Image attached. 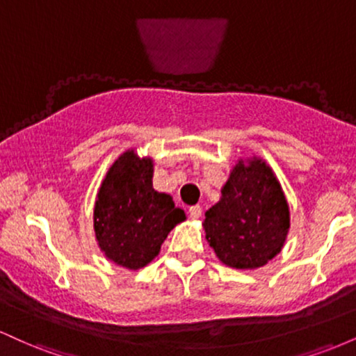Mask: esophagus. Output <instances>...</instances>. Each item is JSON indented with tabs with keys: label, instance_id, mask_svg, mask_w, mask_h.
Returning <instances> with one entry per match:
<instances>
[{
	"label": "esophagus",
	"instance_id": "34e87169",
	"mask_svg": "<svg viewBox=\"0 0 356 356\" xmlns=\"http://www.w3.org/2000/svg\"><path fill=\"white\" fill-rule=\"evenodd\" d=\"M189 216H191V219H199L202 216V207L201 206L189 207Z\"/></svg>",
	"mask_w": 356,
	"mask_h": 356
}]
</instances>
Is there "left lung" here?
<instances>
[{
  "label": "left lung",
  "mask_w": 356,
  "mask_h": 356,
  "mask_svg": "<svg viewBox=\"0 0 356 356\" xmlns=\"http://www.w3.org/2000/svg\"><path fill=\"white\" fill-rule=\"evenodd\" d=\"M206 239L224 264L264 266L283 248L289 229L284 192L261 159L239 161L222 187V197L206 212Z\"/></svg>",
  "instance_id": "8db88e82"
}]
</instances>
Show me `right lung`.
<instances>
[{
  "instance_id": "add662e5",
  "label": "right lung",
  "mask_w": 356,
  "mask_h": 356,
  "mask_svg": "<svg viewBox=\"0 0 356 356\" xmlns=\"http://www.w3.org/2000/svg\"><path fill=\"white\" fill-rule=\"evenodd\" d=\"M152 172V159L129 150L110 167L97 194V241L105 256L122 268L149 264L175 224L186 219L169 194L154 191Z\"/></svg>"
}]
</instances>
